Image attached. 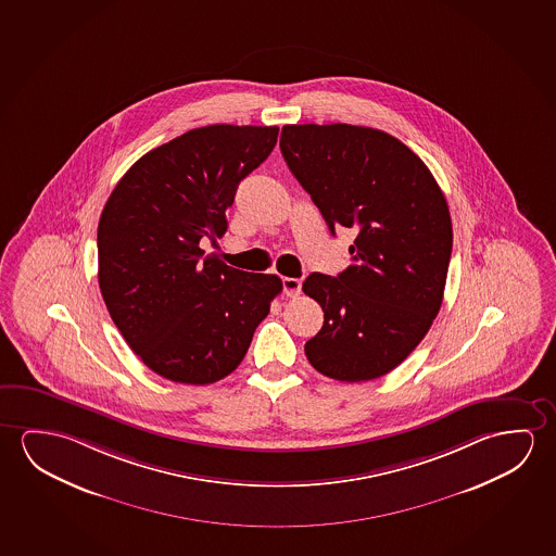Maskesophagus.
Wrapping results in <instances>:
<instances>
[{"label": "esophagus", "instance_id": "obj_1", "mask_svg": "<svg viewBox=\"0 0 556 556\" xmlns=\"http://www.w3.org/2000/svg\"><path fill=\"white\" fill-rule=\"evenodd\" d=\"M282 291H285L287 296L294 299V296H299L300 291H302V281L294 279V277H285V279H282Z\"/></svg>", "mask_w": 556, "mask_h": 556}]
</instances>
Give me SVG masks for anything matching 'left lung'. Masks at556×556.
<instances>
[{
	"label": "left lung",
	"mask_w": 556,
	"mask_h": 556,
	"mask_svg": "<svg viewBox=\"0 0 556 556\" xmlns=\"http://www.w3.org/2000/svg\"><path fill=\"white\" fill-rule=\"evenodd\" d=\"M281 152L329 231L354 229L351 265L312 274L302 291L324 309L304 346L324 376L358 383L408 358L443 304L453 223L428 165L383 130L285 125Z\"/></svg>",
	"instance_id": "1"
}]
</instances>
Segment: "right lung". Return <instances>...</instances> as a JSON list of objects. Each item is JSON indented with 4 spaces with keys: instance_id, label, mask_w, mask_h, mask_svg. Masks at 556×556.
Returning <instances> with one entry per match:
<instances>
[{
    "instance_id": "add662e5",
    "label": "right lung",
    "mask_w": 556,
    "mask_h": 556,
    "mask_svg": "<svg viewBox=\"0 0 556 556\" xmlns=\"http://www.w3.org/2000/svg\"><path fill=\"white\" fill-rule=\"evenodd\" d=\"M277 127L192 128L142 155L98 225V282L123 339L157 376L210 384L237 369L282 291L277 275L204 256L223 237L240 180L277 144Z\"/></svg>"
}]
</instances>
